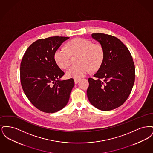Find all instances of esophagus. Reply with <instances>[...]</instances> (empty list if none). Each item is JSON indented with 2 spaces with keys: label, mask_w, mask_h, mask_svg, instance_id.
Wrapping results in <instances>:
<instances>
[{
  "label": "esophagus",
  "mask_w": 153,
  "mask_h": 153,
  "mask_svg": "<svg viewBox=\"0 0 153 153\" xmlns=\"http://www.w3.org/2000/svg\"><path fill=\"white\" fill-rule=\"evenodd\" d=\"M74 83H75V84H77L79 82V81H80V79H74Z\"/></svg>",
  "instance_id": "34e87169"
}]
</instances>
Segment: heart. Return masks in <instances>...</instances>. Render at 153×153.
<instances>
[{
	"instance_id": "1",
	"label": "heart",
	"mask_w": 153,
	"mask_h": 153,
	"mask_svg": "<svg viewBox=\"0 0 153 153\" xmlns=\"http://www.w3.org/2000/svg\"><path fill=\"white\" fill-rule=\"evenodd\" d=\"M71 55H79L77 65L72 66L66 70L68 77L81 78L91 70H96L102 65L104 57V51L100 44L93 42L85 38H76L67 45L61 47L55 52L54 58L58 66L66 69L71 64Z\"/></svg>"
}]
</instances>
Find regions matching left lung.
<instances>
[{
  "label": "left lung",
  "mask_w": 153,
  "mask_h": 153,
  "mask_svg": "<svg viewBox=\"0 0 153 153\" xmlns=\"http://www.w3.org/2000/svg\"><path fill=\"white\" fill-rule=\"evenodd\" d=\"M92 37L102 45L104 57L102 65L89 78L87 91L91 104L102 111L120 107L127 99L135 81V65L131 53L115 36L94 33Z\"/></svg>",
  "instance_id": "1"
}]
</instances>
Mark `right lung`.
Masks as SVG:
<instances>
[{"instance_id": "1", "label": "right lung", "mask_w": 153, "mask_h": 153, "mask_svg": "<svg viewBox=\"0 0 153 153\" xmlns=\"http://www.w3.org/2000/svg\"><path fill=\"white\" fill-rule=\"evenodd\" d=\"M69 38L56 36L38 39L27 48L22 58V89L31 104L46 113H54L64 108L74 85L72 78L60 80L65 73L54 59L55 52Z\"/></svg>"}]
</instances>
